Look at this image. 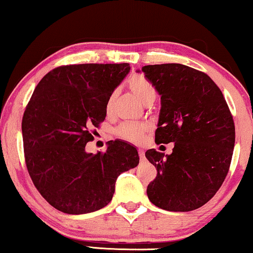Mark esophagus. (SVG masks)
<instances>
[{
    "instance_id": "1",
    "label": "esophagus",
    "mask_w": 253,
    "mask_h": 253,
    "mask_svg": "<svg viewBox=\"0 0 253 253\" xmlns=\"http://www.w3.org/2000/svg\"><path fill=\"white\" fill-rule=\"evenodd\" d=\"M138 155H139V158L142 159V160H144V158H145V153H144V151L143 150H138Z\"/></svg>"
}]
</instances>
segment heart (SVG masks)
I'll use <instances>...</instances> for the list:
<instances>
[{
	"mask_svg": "<svg viewBox=\"0 0 253 253\" xmlns=\"http://www.w3.org/2000/svg\"><path fill=\"white\" fill-rule=\"evenodd\" d=\"M129 87L143 104L153 102L156 100L157 91L155 86L145 77H143V75H133L129 80ZM115 97H116V93H113L109 96V98H108L106 107L108 113H110L111 109H113ZM145 130L146 126L144 124L130 122L124 123L120 126L119 134L121 137H123V138L131 140V142H139L142 139L143 133L145 132Z\"/></svg>",
	"mask_w": 253,
	"mask_h": 253,
	"instance_id": "obj_1",
	"label": "heart"
}]
</instances>
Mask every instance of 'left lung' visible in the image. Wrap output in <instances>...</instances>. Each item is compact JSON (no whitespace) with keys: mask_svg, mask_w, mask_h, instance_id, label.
I'll use <instances>...</instances> for the list:
<instances>
[{"mask_svg":"<svg viewBox=\"0 0 253 253\" xmlns=\"http://www.w3.org/2000/svg\"><path fill=\"white\" fill-rule=\"evenodd\" d=\"M142 72L162 96L156 143H174L170 155L145 152L157 169L147 196L165 211H194L228 174L235 146L231 113L221 89L202 72L181 64L147 65Z\"/></svg>","mask_w":253,"mask_h":253,"instance_id":"left-lung-1","label":"left lung"}]
</instances>
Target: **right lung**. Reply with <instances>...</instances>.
Instances as JSON below:
<instances>
[{
  "label": "right lung",
  "mask_w": 253,
  "mask_h": 253,
  "mask_svg": "<svg viewBox=\"0 0 253 253\" xmlns=\"http://www.w3.org/2000/svg\"><path fill=\"white\" fill-rule=\"evenodd\" d=\"M130 72L129 64L57 67L39 81L22 121L25 163L32 182L52 207L71 215L106 207L121 173L139 164L123 140L104 153L86 152L91 129L103 122L107 101Z\"/></svg>",
  "instance_id": "1"
}]
</instances>
